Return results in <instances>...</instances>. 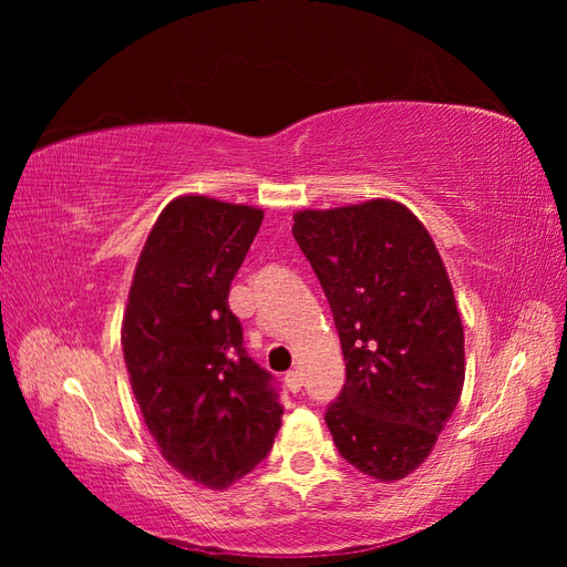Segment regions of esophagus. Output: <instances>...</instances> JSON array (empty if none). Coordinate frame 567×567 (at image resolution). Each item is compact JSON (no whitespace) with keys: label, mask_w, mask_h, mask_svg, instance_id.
<instances>
[{"label":"esophagus","mask_w":567,"mask_h":567,"mask_svg":"<svg viewBox=\"0 0 567 567\" xmlns=\"http://www.w3.org/2000/svg\"><path fill=\"white\" fill-rule=\"evenodd\" d=\"M284 383H286V388H288L290 392H293V394L300 392V390H302V373H300V371H288Z\"/></svg>","instance_id":"obj_1"}]
</instances>
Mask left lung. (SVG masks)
Returning a JSON list of instances; mask_svg holds the SVG:
<instances>
[{
	"label": "left lung",
	"mask_w": 567,
	"mask_h": 567,
	"mask_svg": "<svg viewBox=\"0 0 567 567\" xmlns=\"http://www.w3.org/2000/svg\"><path fill=\"white\" fill-rule=\"evenodd\" d=\"M293 219L346 357L348 381L326 425L354 468L383 483L402 480L433 452L466 375L447 269L398 200L300 210Z\"/></svg>",
	"instance_id": "1"
}]
</instances>
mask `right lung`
I'll list each match as a JSON object with an SVG mask.
<instances>
[{"label":"right lung","instance_id":"right-lung-1","mask_svg":"<svg viewBox=\"0 0 567 567\" xmlns=\"http://www.w3.org/2000/svg\"><path fill=\"white\" fill-rule=\"evenodd\" d=\"M262 210L179 196L153 225L123 317V352L144 423L184 477L225 489L274 444L284 406L244 348L229 288Z\"/></svg>","mask_w":567,"mask_h":567}]
</instances>
